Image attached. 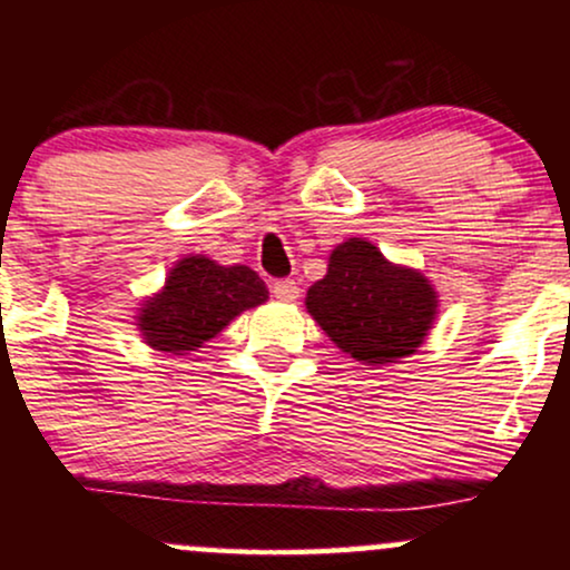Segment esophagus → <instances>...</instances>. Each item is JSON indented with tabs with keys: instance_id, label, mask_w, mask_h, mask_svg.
<instances>
[{
	"instance_id": "obj_1",
	"label": "esophagus",
	"mask_w": 570,
	"mask_h": 570,
	"mask_svg": "<svg viewBox=\"0 0 570 570\" xmlns=\"http://www.w3.org/2000/svg\"><path fill=\"white\" fill-rule=\"evenodd\" d=\"M273 297L281 299V303H294V299L299 297L297 281H292V278L276 281V284H273Z\"/></svg>"
}]
</instances>
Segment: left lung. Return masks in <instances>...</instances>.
I'll return each instance as SVG.
<instances>
[{"mask_svg":"<svg viewBox=\"0 0 570 570\" xmlns=\"http://www.w3.org/2000/svg\"><path fill=\"white\" fill-rule=\"evenodd\" d=\"M305 307L340 351L362 364H396L429 337L440 294L421 271L383 257L375 244L348 238L330 254L326 276Z\"/></svg>","mask_w":570,"mask_h":570,"instance_id":"1","label":"left lung"}]
</instances>
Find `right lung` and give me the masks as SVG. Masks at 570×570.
I'll return each mask as SVG.
<instances>
[{
	"label": "right lung",
	"instance_id": "obj_1",
	"mask_svg": "<svg viewBox=\"0 0 570 570\" xmlns=\"http://www.w3.org/2000/svg\"><path fill=\"white\" fill-rule=\"evenodd\" d=\"M267 294L252 267L187 254L168 271L166 284L136 307V330L153 351L185 356L217 337L235 316L267 303Z\"/></svg>",
	"mask_w": 570,
	"mask_h": 570
}]
</instances>
